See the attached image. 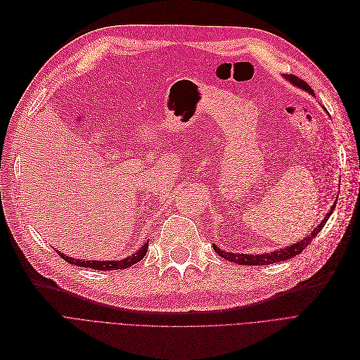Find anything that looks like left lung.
I'll list each match as a JSON object with an SVG mask.
<instances>
[{"label":"left lung","mask_w":360,"mask_h":360,"mask_svg":"<svg viewBox=\"0 0 360 360\" xmlns=\"http://www.w3.org/2000/svg\"><path fill=\"white\" fill-rule=\"evenodd\" d=\"M285 79L288 82H292L295 86H297V88H300L303 91H307L311 95H315V92L312 91V88L309 86V84H307L304 80L299 79L297 76L287 75ZM334 208H335V202H334V205L331 207L330 212L327 214V217H325L321 221V224L309 236H307L306 238H303V240H300V242H297L295 245H290V246H287L284 249H280V250H274L271 253H264V255H245V253L224 252V250L218 249L215 245H212V246H214V250L221 256V258H224V259H227L230 262H234V264H238V265H268V264H276V262H280V261H285V259L293 258V256L299 255L300 252L304 250V248H307V245H309L314 240V237H316V234L321 231V229L325 224H327V221H328L330 215L333 214Z\"/></svg>","instance_id":"obj_1"}]
</instances>
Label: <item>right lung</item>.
Wrapping results in <instances>:
<instances>
[{"instance_id":"add662e5","label":"right lung","mask_w":360,"mask_h":360,"mask_svg":"<svg viewBox=\"0 0 360 360\" xmlns=\"http://www.w3.org/2000/svg\"><path fill=\"white\" fill-rule=\"evenodd\" d=\"M64 261L68 264H73L77 266H84V268H92V269H102V271H111V269H126L134 264H138L141 259H143V256L148 252V243H145L138 252L127 256V258L122 261H82V259H75L72 256H65L64 253H60L56 250Z\"/></svg>"}]
</instances>
